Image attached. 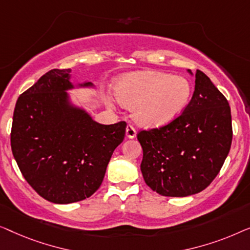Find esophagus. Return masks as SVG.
I'll use <instances>...</instances> for the list:
<instances>
[{
  "mask_svg": "<svg viewBox=\"0 0 250 250\" xmlns=\"http://www.w3.org/2000/svg\"><path fill=\"white\" fill-rule=\"evenodd\" d=\"M125 136L130 139H133L136 137V129L133 128L132 125H126V128H125Z\"/></svg>",
  "mask_w": 250,
  "mask_h": 250,
  "instance_id": "34e87169",
  "label": "esophagus"
}]
</instances>
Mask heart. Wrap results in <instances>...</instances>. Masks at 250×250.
I'll return each instance as SVG.
<instances>
[{
  "label": "heart",
  "instance_id": "heart-1",
  "mask_svg": "<svg viewBox=\"0 0 250 250\" xmlns=\"http://www.w3.org/2000/svg\"><path fill=\"white\" fill-rule=\"evenodd\" d=\"M113 90L122 106L132 107L133 121L145 128L165 125L180 117L192 94L187 78L154 70L125 73L115 80Z\"/></svg>",
  "mask_w": 250,
  "mask_h": 250
}]
</instances>
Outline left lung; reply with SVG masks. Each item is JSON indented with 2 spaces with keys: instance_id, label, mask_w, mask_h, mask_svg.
<instances>
[{
  "instance_id": "obj_1",
  "label": "left lung",
  "mask_w": 250,
  "mask_h": 250,
  "mask_svg": "<svg viewBox=\"0 0 250 250\" xmlns=\"http://www.w3.org/2000/svg\"><path fill=\"white\" fill-rule=\"evenodd\" d=\"M137 138L144 154L140 170L150 189L167 197L198 194L214 180L229 154V103L197 70L194 95L180 117L162 128L140 131Z\"/></svg>"
}]
</instances>
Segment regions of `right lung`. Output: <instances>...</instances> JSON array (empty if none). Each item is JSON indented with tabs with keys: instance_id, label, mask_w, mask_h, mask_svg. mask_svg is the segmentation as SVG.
I'll list each match as a JSON object with an SVG mask.
<instances>
[{
	"instance_id": "obj_1",
	"label": "right lung",
	"mask_w": 250,
	"mask_h": 250,
	"mask_svg": "<svg viewBox=\"0 0 250 250\" xmlns=\"http://www.w3.org/2000/svg\"><path fill=\"white\" fill-rule=\"evenodd\" d=\"M71 69H53L17 101L11 148L21 173L38 195L55 204L86 199L100 188L126 124H98L68 91L95 89L71 82Z\"/></svg>"
}]
</instances>
